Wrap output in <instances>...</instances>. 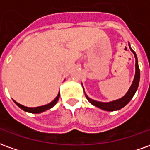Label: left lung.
Here are the masks:
<instances>
[{
  "label": "left lung",
  "mask_w": 150,
  "mask_h": 150,
  "mask_svg": "<svg viewBox=\"0 0 150 150\" xmlns=\"http://www.w3.org/2000/svg\"><path fill=\"white\" fill-rule=\"evenodd\" d=\"M129 48L131 50L134 56H135V59H136V64H135V67H136V73H135V77H134V79H133V81H132V85L130 86V88L127 91V92L125 94L124 96H122L120 99H117V100H115L109 101V102H101V101H97L93 100L91 98L86 95V93L85 92V90H84V87H83V85H82V87H83V91H84V93H85V96L86 97V99L88 100V101L93 105L94 106H96L97 108H100V109H103L105 111H116V110H119L122 108L125 107L126 105L128 104L129 102L131 101V100L132 99V97L134 96L135 93L136 92L137 89H138V86H139V82H140V69H139V65H138V59H137V56H136V54L135 53V51L132 49L131 47V45L128 42Z\"/></svg>",
  "instance_id": "1"
}]
</instances>
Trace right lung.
Masks as SVG:
<instances>
[{"label": "right lung", "instance_id": "1", "mask_svg": "<svg viewBox=\"0 0 150 150\" xmlns=\"http://www.w3.org/2000/svg\"><path fill=\"white\" fill-rule=\"evenodd\" d=\"M59 96H60V93L59 92L58 93L56 98H55L53 101H51L50 103L47 104V105H42V106L34 107V108H30V107H26V106H23V105H20V104L17 103L15 100H14V102L16 104V105H18L19 108H21V109H23V111H25V112H31V113H41V112H45V111H46V110H48V109H50V108H53L54 106L55 105V104L57 103V101L59 100Z\"/></svg>", "mask_w": 150, "mask_h": 150}]
</instances>
